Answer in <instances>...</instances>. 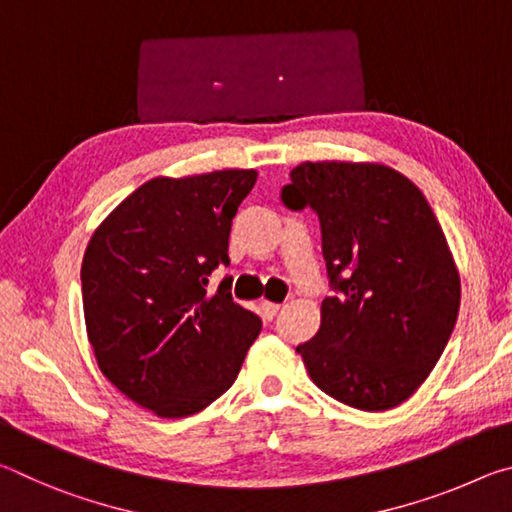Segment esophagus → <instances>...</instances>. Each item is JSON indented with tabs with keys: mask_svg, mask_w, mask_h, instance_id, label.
<instances>
[{
	"mask_svg": "<svg viewBox=\"0 0 512 512\" xmlns=\"http://www.w3.org/2000/svg\"><path fill=\"white\" fill-rule=\"evenodd\" d=\"M262 311H264V316H266L268 320H271V318L277 316V311H280V305H277V302L264 300V302H262Z\"/></svg>",
	"mask_w": 512,
	"mask_h": 512,
	"instance_id": "34e87169",
	"label": "esophagus"
}]
</instances>
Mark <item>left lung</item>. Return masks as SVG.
Segmentation results:
<instances>
[{
	"instance_id": "left-lung-1",
	"label": "left lung",
	"mask_w": 512,
	"mask_h": 512,
	"mask_svg": "<svg viewBox=\"0 0 512 512\" xmlns=\"http://www.w3.org/2000/svg\"><path fill=\"white\" fill-rule=\"evenodd\" d=\"M282 201L311 205L336 293L298 345L320 391L388 411L418 391L452 336L461 277L427 198L381 162L318 160L291 169Z\"/></svg>"
}]
</instances>
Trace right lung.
Returning a JSON list of instances; mask_svg holds the SVG:
<instances>
[{
    "label": "right lung",
    "instance_id": "right-lung-1",
    "mask_svg": "<svg viewBox=\"0 0 512 512\" xmlns=\"http://www.w3.org/2000/svg\"><path fill=\"white\" fill-rule=\"evenodd\" d=\"M255 169L158 176L126 196L83 255V316L99 370L158 418H187L235 384L262 320L207 277Z\"/></svg>",
    "mask_w": 512,
    "mask_h": 512
}]
</instances>
